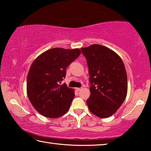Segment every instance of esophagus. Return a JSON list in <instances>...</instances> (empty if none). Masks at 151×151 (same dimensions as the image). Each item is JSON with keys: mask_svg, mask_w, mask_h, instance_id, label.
<instances>
[{"mask_svg": "<svg viewBox=\"0 0 151 151\" xmlns=\"http://www.w3.org/2000/svg\"><path fill=\"white\" fill-rule=\"evenodd\" d=\"M75 89H76V90L77 91H80L81 90V89H82V88H76Z\"/></svg>", "mask_w": 151, "mask_h": 151, "instance_id": "obj_1", "label": "esophagus"}]
</instances>
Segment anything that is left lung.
Listing matches in <instances>:
<instances>
[{
  "label": "left lung",
  "instance_id": "left-lung-1",
  "mask_svg": "<svg viewBox=\"0 0 151 151\" xmlns=\"http://www.w3.org/2000/svg\"><path fill=\"white\" fill-rule=\"evenodd\" d=\"M90 75L89 111L100 118L115 113L127 94V75L124 63L115 52L103 45L81 48Z\"/></svg>",
  "mask_w": 151,
  "mask_h": 151
}]
</instances>
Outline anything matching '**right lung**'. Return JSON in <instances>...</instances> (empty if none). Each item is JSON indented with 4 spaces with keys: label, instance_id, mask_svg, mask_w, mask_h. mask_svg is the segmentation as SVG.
I'll list each match as a JSON object with an SVG mask.
<instances>
[{
    "label": "right lung",
    "instance_id": "obj_1",
    "mask_svg": "<svg viewBox=\"0 0 151 151\" xmlns=\"http://www.w3.org/2000/svg\"><path fill=\"white\" fill-rule=\"evenodd\" d=\"M78 48H54L45 51L33 61L27 75L29 101L40 114L58 118L69 109L75 91L65 83L66 68L81 55Z\"/></svg>",
    "mask_w": 151,
    "mask_h": 151
}]
</instances>
